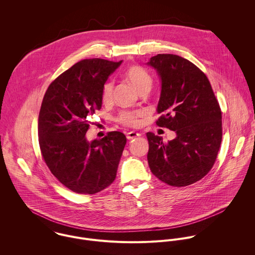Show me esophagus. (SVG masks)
Here are the masks:
<instances>
[{
	"label": "esophagus",
	"mask_w": 255,
	"mask_h": 255,
	"mask_svg": "<svg viewBox=\"0 0 255 255\" xmlns=\"http://www.w3.org/2000/svg\"><path fill=\"white\" fill-rule=\"evenodd\" d=\"M138 136H140V133L135 132V131H129L128 133H127V138H128V140H131V139L136 138V137H138Z\"/></svg>",
	"instance_id": "obj_1"
}]
</instances>
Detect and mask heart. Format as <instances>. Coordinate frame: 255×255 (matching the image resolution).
<instances>
[{
    "label": "heart",
    "mask_w": 255,
    "mask_h": 255,
    "mask_svg": "<svg viewBox=\"0 0 255 255\" xmlns=\"http://www.w3.org/2000/svg\"><path fill=\"white\" fill-rule=\"evenodd\" d=\"M125 76L128 81H129L140 93L148 92L153 83V78L151 74L147 72L143 67L138 65L130 66L127 69ZM114 84L111 80L106 81L101 90V99L104 104H108L113 98ZM145 113L143 111H130L123 110L116 117V121L126 127H137L140 124L141 118H143Z\"/></svg>",
    "instance_id": "1"
}]
</instances>
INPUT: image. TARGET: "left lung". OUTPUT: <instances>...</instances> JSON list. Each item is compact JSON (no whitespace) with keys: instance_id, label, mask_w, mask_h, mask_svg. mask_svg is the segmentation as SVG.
Instances as JSON below:
<instances>
[{"instance_id":"1","label":"left lung","mask_w":255,"mask_h":255,"mask_svg":"<svg viewBox=\"0 0 255 255\" xmlns=\"http://www.w3.org/2000/svg\"><path fill=\"white\" fill-rule=\"evenodd\" d=\"M162 79L156 125L177 132L164 142L147 132L152 174L172 186L200 181L212 169L222 141V111L206 74L188 60L158 54L148 63Z\"/></svg>"}]
</instances>
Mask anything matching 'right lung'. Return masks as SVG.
I'll return each mask as SVG.
<instances>
[{"instance_id":"add662e5","label":"right lung","mask_w":255,"mask_h":255,"mask_svg":"<svg viewBox=\"0 0 255 255\" xmlns=\"http://www.w3.org/2000/svg\"><path fill=\"white\" fill-rule=\"evenodd\" d=\"M121 63L82 60L53 80L44 95L38 118L41 155L51 173L73 192L94 194L116 179L126 135L109 131L90 143L85 133L90 117L101 109L103 84Z\"/></svg>"}]
</instances>
